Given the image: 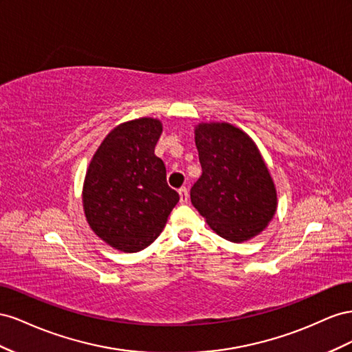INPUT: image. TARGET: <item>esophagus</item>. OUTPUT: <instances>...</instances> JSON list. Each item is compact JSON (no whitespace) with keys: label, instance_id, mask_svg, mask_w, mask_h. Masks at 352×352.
Returning a JSON list of instances; mask_svg holds the SVG:
<instances>
[{"label":"esophagus","instance_id":"1","mask_svg":"<svg viewBox=\"0 0 352 352\" xmlns=\"http://www.w3.org/2000/svg\"><path fill=\"white\" fill-rule=\"evenodd\" d=\"M178 195H179V202L182 204H187L188 200V190L186 187H182L178 190Z\"/></svg>","mask_w":352,"mask_h":352}]
</instances>
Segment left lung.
<instances>
[{
	"mask_svg": "<svg viewBox=\"0 0 352 352\" xmlns=\"http://www.w3.org/2000/svg\"><path fill=\"white\" fill-rule=\"evenodd\" d=\"M195 142L202 175L190 199L209 227L240 243L259 234L274 217L277 193L256 144L227 122L199 124Z\"/></svg>",
	"mask_w": 352,
	"mask_h": 352,
	"instance_id": "left-lung-1",
	"label": "left lung"
}]
</instances>
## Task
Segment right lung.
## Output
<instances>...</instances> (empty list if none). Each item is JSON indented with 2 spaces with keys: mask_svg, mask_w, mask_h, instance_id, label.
<instances>
[{
  "mask_svg": "<svg viewBox=\"0 0 352 352\" xmlns=\"http://www.w3.org/2000/svg\"><path fill=\"white\" fill-rule=\"evenodd\" d=\"M162 124L140 118L118 125L87 169L82 204L93 232L112 248L138 252L162 233L179 196L155 155Z\"/></svg>",
  "mask_w": 352,
  "mask_h": 352,
  "instance_id": "1",
  "label": "right lung"
}]
</instances>
